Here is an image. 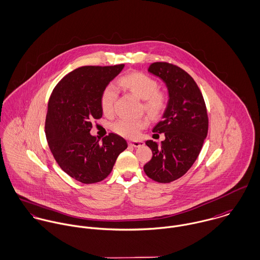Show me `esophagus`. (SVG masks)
Wrapping results in <instances>:
<instances>
[{"mask_svg": "<svg viewBox=\"0 0 260 260\" xmlns=\"http://www.w3.org/2000/svg\"><path fill=\"white\" fill-rule=\"evenodd\" d=\"M128 144L129 146H132V147H139V146H142L144 143L142 141H129Z\"/></svg>", "mask_w": 260, "mask_h": 260, "instance_id": "obj_1", "label": "esophagus"}]
</instances>
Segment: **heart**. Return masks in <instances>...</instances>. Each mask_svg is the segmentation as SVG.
Listing matches in <instances>:
<instances>
[{
	"label": "heart",
	"mask_w": 260,
	"mask_h": 260,
	"mask_svg": "<svg viewBox=\"0 0 260 260\" xmlns=\"http://www.w3.org/2000/svg\"><path fill=\"white\" fill-rule=\"evenodd\" d=\"M117 83L122 88L142 99V110L150 117H158L166 110L169 100L168 93L158 88L157 81L149 75L142 72H132L120 77ZM116 99L117 90L114 86L108 85L104 87L100 98V104L104 114H113ZM146 126L147 119L145 118H121L113 124L112 128L115 133L123 137L134 138Z\"/></svg>",
	"instance_id": "b5f03b06"
}]
</instances>
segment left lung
<instances>
[{"instance_id": "8db88e82", "label": "left lung", "mask_w": 260, "mask_h": 260, "mask_svg": "<svg viewBox=\"0 0 260 260\" xmlns=\"http://www.w3.org/2000/svg\"><path fill=\"white\" fill-rule=\"evenodd\" d=\"M148 72L167 84L170 100L162 120L153 128L154 135L164 133L166 139L161 144L146 141L152 158L143 169L151 179L168 183L182 176L198 158L208 134V113L201 89L182 69L153 62Z\"/></svg>"}]
</instances>
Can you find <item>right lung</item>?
Instances as JSON below:
<instances>
[{
  "instance_id": "obj_1",
  "label": "right lung",
  "mask_w": 260,
  "mask_h": 260,
  "mask_svg": "<svg viewBox=\"0 0 260 260\" xmlns=\"http://www.w3.org/2000/svg\"><path fill=\"white\" fill-rule=\"evenodd\" d=\"M124 64L87 66L63 77L53 88L47 107L45 135L60 169L83 183L105 179L128 144L110 133L103 142L89 134L92 120L100 119L104 87L117 77Z\"/></svg>"
}]
</instances>
